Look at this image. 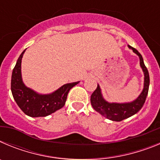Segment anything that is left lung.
<instances>
[{
    "mask_svg": "<svg viewBox=\"0 0 160 160\" xmlns=\"http://www.w3.org/2000/svg\"><path fill=\"white\" fill-rule=\"evenodd\" d=\"M128 46L129 49H132L133 52L138 55L139 58V63H140V66L144 74L143 89H142L141 94L138 96L136 99L130 102H109L103 98L101 88H100L99 85L98 84L97 88L90 97L91 105L97 112L101 114L102 116L106 117L108 119L116 121V122H120L122 120L129 118L140 111V109L142 108L145 102V100H146V98L148 94V90H149V73L144 65L142 55L138 53V50L135 49V48L131 47L129 45Z\"/></svg>",
    "mask_w": 160,
    "mask_h": 160,
    "instance_id": "1",
    "label": "left lung"
}]
</instances>
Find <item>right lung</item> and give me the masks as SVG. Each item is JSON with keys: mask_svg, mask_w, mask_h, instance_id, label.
I'll use <instances>...</instances> for the list:
<instances>
[{"mask_svg": "<svg viewBox=\"0 0 160 160\" xmlns=\"http://www.w3.org/2000/svg\"><path fill=\"white\" fill-rule=\"evenodd\" d=\"M25 49L20 55L12 70L11 91L18 107L28 116L46 117L64 107L70 89L79 82L66 83L60 88L47 94H39L29 88L23 82L22 77V60Z\"/></svg>", "mask_w": 160, "mask_h": 160, "instance_id": "add662e5", "label": "right lung"}]
</instances>
